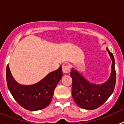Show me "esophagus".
<instances>
[{
	"mask_svg": "<svg viewBox=\"0 0 124 124\" xmlns=\"http://www.w3.org/2000/svg\"><path fill=\"white\" fill-rule=\"evenodd\" d=\"M70 72V66L68 65L63 66V73L64 74H68Z\"/></svg>",
	"mask_w": 124,
	"mask_h": 124,
	"instance_id": "1",
	"label": "esophagus"
}]
</instances>
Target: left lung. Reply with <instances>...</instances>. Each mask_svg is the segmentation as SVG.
<instances>
[{
    "instance_id": "8db88e82",
    "label": "left lung",
    "mask_w": 124,
    "mask_h": 124,
    "mask_svg": "<svg viewBox=\"0 0 124 124\" xmlns=\"http://www.w3.org/2000/svg\"><path fill=\"white\" fill-rule=\"evenodd\" d=\"M106 50L112 60V67L110 77L104 83L99 84L89 81L74 68H71L70 76L73 79L72 96L76 104L82 109H97L109 99L113 93L116 81L115 60L107 47Z\"/></svg>"
}]
</instances>
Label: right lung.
Returning a JSON list of instances; mask_svg holds the SVG:
<instances>
[{
  "label": "right lung",
  "mask_w": 124,
  "mask_h": 124,
  "mask_svg": "<svg viewBox=\"0 0 124 124\" xmlns=\"http://www.w3.org/2000/svg\"><path fill=\"white\" fill-rule=\"evenodd\" d=\"M63 76L62 67L47 74L35 84L23 85L17 83L7 66V86L15 100L22 107L31 111L41 110L50 104L54 91Z\"/></svg>",
  "instance_id": "1"
}]
</instances>
